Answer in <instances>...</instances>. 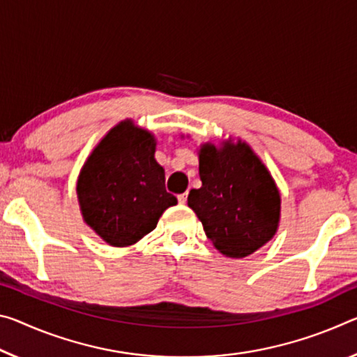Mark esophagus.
<instances>
[{
  "instance_id": "esophagus-1",
  "label": "esophagus",
  "mask_w": 357,
  "mask_h": 357,
  "mask_svg": "<svg viewBox=\"0 0 357 357\" xmlns=\"http://www.w3.org/2000/svg\"><path fill=\"white\" fill-rule=\"evenodd\" d=\"M178 202L181 203V205H184L185 202H188V192H184V194H181V195H178Z\"/></svg>"
}]
</instances>
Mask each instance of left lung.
<instances>
[{
    "mask_svg": "<svg viewBox=\"0 0 357 357\" xmlns=\"http://www.w3.org/2000/svg\"><path fill=\"white\" fill-rule=\"evenodd\" d=\"M200 189L188 205L214 248L241 259L268 243L278 230L281 197L267 167L246 143L203 144L199 152Z\"/></svg>",
    "mask_w": 357,
    "mask_h": 357,
    "instance_id": "left-lung-1",
    "label": "left lung"
}]
</instances>
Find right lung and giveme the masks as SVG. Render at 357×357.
<instances>
[{"mask_svg":"<svg viewBox=\"0 0 357 357\" xmlns=\"http://www.w3.org/2000/svg\"><path fill=\"white\" fill-rule=\"evenodd\" d=\"M155 144L148 130L123 121L107 132L79 173L76 190L84 222L107 245H135L178 203L165 189Z\"/></svg>","mask_w":357,"mask_h":357,"instance_id":"1","label":"right lung"}]
</instances>
